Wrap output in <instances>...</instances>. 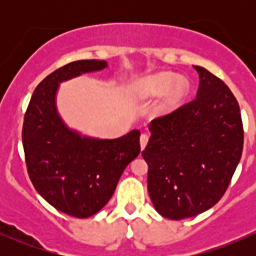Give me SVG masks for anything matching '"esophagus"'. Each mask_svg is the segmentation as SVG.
Returning a JSON list of instances; mask_svg holds the SVG:
<instances>
[{
    "label": "esophagus",
    "mask_w": 256,
    "mask_h": 256,
    "mask_svg": "<svg viewBox=\"0 0 256 256\" xmlns=\"http://www.w3.org/2000/svg\"><path fill=\"white\" fill-rule=\"evenodd\" d=\"M147 142H148V136L146 135V134H142L140 138V146H141V150H144V147H146Z\"/></svg>",
    "instance_id": "34e87169"
}]
</instances>
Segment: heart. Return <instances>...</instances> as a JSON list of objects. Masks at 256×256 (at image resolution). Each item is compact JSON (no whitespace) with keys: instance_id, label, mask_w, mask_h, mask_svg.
<instances>
[{"instance_id":"obj_1","label":"heart","mask_w":256,"mask_h":256,"mask_svg":"<svg viewBox=\"0 0 256 256\" xmlns=\"http://www.w3.org/2000/svg\"><path fill=\"white\" fill-rule=\"evenodd\" d=\"M176 78L174 73H158L147 76L138 84V95L142 99H152L161 95V109L164 112L174 109L187 94L188 82L183 78Z\"/></svg>"}]
</instances>
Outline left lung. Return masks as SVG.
Segmentation results:
<instances>
[{
    "mask_svg": "<svg viewBox=\"0 0 256 256\" xmlns=\"http://www.w3.org/2000/svg\"><path fill=\"white\" fill-rule=\"evenodd\" d=\"M197 98L151 121L142 157L154 209L174 220L208 210L226 193L242 152L244 131L236 96L202 66Z\"/></svg>",
    "mask_w": 256,
    "mask_h": 256,
    "instance_id": "8db88e82",
    "label": "left lung"
}]
</instances>
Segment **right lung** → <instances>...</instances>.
I'll list each match as a JSON object with an SVG mask.
<instances>
[{
	"mask_svg": "<svg viewBox=\"0 0 256 256\" xmlns=\"http://www.w3.org/2000/svg\"><path fill=\"white\" fill-rule=\"evenodd\" d=\"M105 60H76L38 84L24 115L22 142L36 190L68 216L88 218L112 197L124 170L140 154V131L118 138H96L69 128L56 109L59 84L100 72Z\"/></svg>",
	"mask_w": 256,
	"mask_h": 256,
	"instance_id": "add662e5",
	"label": "right lung"
}]
</instances>
